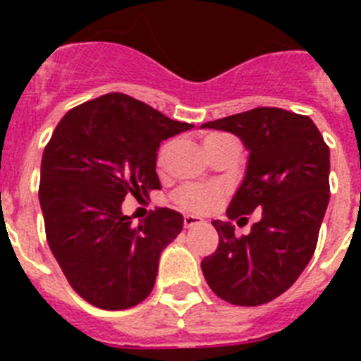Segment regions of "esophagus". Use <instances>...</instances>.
Listing matches in <instances>:
<instances>
[{
    "label": "esophagus",
    "mask_w": 361,
    "mask_h": 361,
    "mask_svg": "<svg viewBox=\"0 0 361 361\" xmlns=\"http://www.w3.org/2000/svg\"><path fill=\"white\" fill-rule=\"evenodd\" d=\"M204 220L200 216L195 215H184V228H193V226H199L202 224Z\"/></svg>",
    "instance_id": "esophagus-1"
}]
</instances>
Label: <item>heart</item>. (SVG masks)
Here are the masks:
<instances>
[{
    "label": "heart",
    "mask_w": 361,
    "mask_h": 361,
    "mask_svg": "<svg viewBox=\"0 0 361 361\" xmlns=\"http://www.w3.org/2000/svg\"><path fill=\"white\" fill-rule=\"evenodd\" d=\"M220 137H228L222 135V133H212V135L206 137L204 145L213 139H220ZM166 155V148L161 149L159 153V162L162 164ZM222 200V190L219 186H202V184H190V186H184L183 190L177 193V202L183 206L188 212H195V213H206L212 212L213 208H216V204Z\"/></svg>",
    "instance_id": "obj_1"
}]
</instances>
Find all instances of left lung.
Returning a JSON list of instances; mask_svg holds the SVG:
<instances>
[{"label": "left lung", "mask_w": 361, "mask_h": 361, "mask_svg": "<svg viewBox=\"0 0 361 361\" xmlns=\"http://www.w3.org/2000/svg\"><path fill=\"white\" fill-rule=\"evenodd\" d=\"M200 128L237 135L247 164L228 219L260 209L250 235L213 220L219 247L202 258L212 291L235 305H262L288 291L311 260L329 204V148L309 117L282 108H255Z\"/></svg>", "instance_id": "1"}]
</instances>
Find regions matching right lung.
Instances as JSON below:
<instances>
[{
	"label": "right lung",
	"instance_id": "1",
	"mask_svg": "<svg viewBox=\"0 0 361 361\" xmlns=\"http://www.w3.org/2000/svg\"><path fill=\"white\" fill-rule=\"evenodd\" d=\"M193 128L124 94L70 110L41 159L39 204L52 255L92 305L121 311L152 293L159 258L180 233V213L159 208L139 226L123 215L128 193L161 190L162 141Z\"/></svg>",
	"mask_w": 361,
	"mask_h": 361
}]
</instances>
